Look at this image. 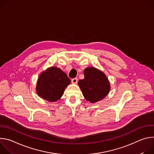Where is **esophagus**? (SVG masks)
I'll return each mask as SVG.
<instances>
[{
	"mask_svg": "<svg viewBox=\"0 0 154 154\" xmlns=\"http://www.w3.org/2000/svg\"><path fill=\"white\" fill-rule=\"evenodd\" d=\"M71 82H72V83H74V84H76V83H77V82H78V79H77V78L72 79L71 80Z\"/></svg>",
	"mask_w": 154,
	"mask_h": 154,
	"instance_id": "1",
	"label": "esophagus"
}]
</instances>
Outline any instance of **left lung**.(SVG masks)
Masks as SVG:
<instances>
[{
  "label": "left lung",
  "instance_id": "1",
  "mask_svg": "<svg viewBox=\"0 0 154 154\" xmlns=\"http://www.w3.org/2000/svg\"><path fill=\"white\" fill-rule=\"evenodd\" d=\"M83 73L84 79L78 83L86 100L94 103L106 97L110 90V84L105 74L94 67L86 68Z\"/></svg>",
  "mask_w": 154,
  "mask_h": 154
}]
</instances>
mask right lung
Returning <instances> with one entry per match:
<instances>
[{
    "mask_svg": "<svg viewBox=\"0 0 154 154\" xmlns=\"http://www.w3.org/2000/svg\"><path fill=\"white\" fill-rule=\"evenodd\" d=\"M70 83L71 80L60 68L51 67L40 74L36 90L41 98L55 102L61 98Z\"/></svg>",
    "mask_w": 154,
    "mask_h": 154,
    "instance_id": "add662e5",
    "label": "right lung"
}]
</instances>
